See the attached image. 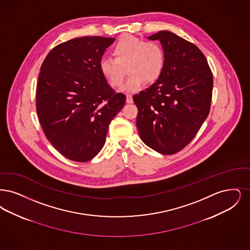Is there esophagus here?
I'll list each match as a JSON object with an SVG mask.
<instances>
[{"instance_id":"obj_1","label":"esophagus","mask_w":250,"mask_h":250,"mask_svg":"<svg viewBox=\"0 0 250 250\" xmlns=\"http://www.w3.org/2000/svg\"><path fill=\"white\" fill-rule=\"evenodd\" d=\"M126 102H127L128 104H131V103L133 102L132 96H131L130 94H127V95H126Z\"/></svg>"}]
</instances>
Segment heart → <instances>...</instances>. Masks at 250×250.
<instances>
[{"label":"heart","instance_id":"1","mask_svg":"<svg viewBox=\"0 0 250 250\" xmlns=\"http://www.w3.org/2000/svg\"><path fill=\"white\" fill-rule=\"evenodd\" d=\"M112 58H103L99 67L111 87H118L123 82L126 68L129 76L121 90L132 92L145 84L152 83L163 74L165 53L162 45L146 42L134 36L121 37L112 48Z\"/></svg>","mask_w":250,"mask_h":250}]
</instances>
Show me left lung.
Masks as SVG:
<instances>
[{"instance_id":"8db88e82","label":"left lung","mask_w":250,"mask_h":250,"mask_svg":"<svg viewBox=\"0 0 250 250\" xmlns=\"http://www.w3.org/2000/svg\"><path fill=\"white\" fill-rule=\"evenodd\" d=\"M165 53L162 76L133 96L142 141L163 155L180 151L195 137L210 111L213 75L202 51L169 31L147 37Z\"/></svg>"}]
</instances>
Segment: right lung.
<instances>
[{
	"label": "right lung",
	"mask_w": 250,
	"mask_h": 250,
	"mask_svg": "<svg viewBox=\"0 0 250 250\" xmlns=\"http://www.w3.org/2000/svg\"><path fill=\"white\" fill-rule=\"evenodd\" d=\"M115 39L85 36L60 43L40 68L36 112L43 132L65 158L79 163L101 151L126 96L110 87L99 63Z\"/></svg>",
	"instance_id": "1"
}]
</instances>
